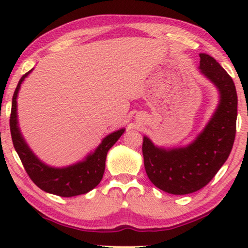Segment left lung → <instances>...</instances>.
<instances>
[{
  "instance_id": "1",
  "label": "left lung",
  "mask_w": 248,
  "mask_h": 248,
  "mask_svg": "<svg viewBox=\"0 0 248 248\" xmlns=\"http://www.w3.org/2000/svg\"><path fill=\"white\" fill-rule=\"evenodd\" d=\"M199 70L219 93L218 105L204 128L191 143L181 147H159L143 137L148 177L169 194H189L204 187L228 159L235 141L238 100L232 79L205 53L200 54Z\"/></svg>"
}]
</instances>
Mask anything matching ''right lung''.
<instances>
[{
  "label": "right lung",
  "instance_id": "right-lung-1",
  "mask_svg": "<svg viewBox=\"0 0 248 248\" xmlns=\"http://www.w3.org/2000/svg\"><path fill=\"white\" fill-rule=\"evenodd\" d=\"M32 70L27 72L20 79L12 98L10 130L16 154L21 159L27 174L43 191L63 198L86 194L100 183L105 171L107 152L124 133L125 128H120L106 135L93 151L89 152L82 160L76 164L65 167H54L45 164L37 157L27 143L20 130L18 121V93L22 82Z\"/></svg>",
  "mask_w": 248,
  "mask_h": 248
}]
</instances>
